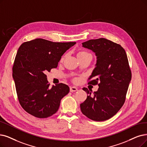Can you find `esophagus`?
<instances>
[{
	"label": "esophagus",
	"mask_w": 147,
	"mask_h": 147,
	"mask_svg": "<svg viewBox=\"0 0 147 147\" xmlns=\"http://www.w3.org/2000/svg\"><path fill=\"white\" fill-rule=\"evenodd\" d=\"M77 90H78L77 87H75V86H73V87H70V91L71 92H75V91H77Z\"/></svg>",
	"instance_id": "34e87169"
}]
</instances>
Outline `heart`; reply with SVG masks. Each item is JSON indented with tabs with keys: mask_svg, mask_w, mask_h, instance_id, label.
Returning a JSON list of instances; mask_svg holds the SVG:
<instances>
[{
	"mask_svg": "<svg viewBox=\"0 0 147 147\" xmlns=\"http://www.w3.org/2000/svg\"><path fill=\"white\" fill-rule=\"evenodd\" d=\"M89 56L92 57V55L90 53H89V52H87L84 51H80L77 53V57H78L79 60L80 59H83V58H86V57H89ZM64 57H65L64 56L62 57L61 61H63L64 59Z\"/></svg>",
	"mask_w": 147,
	"mask_h": 147,
	"instance_id": "obj_1",
	"label": "heart"
}]
</instances>
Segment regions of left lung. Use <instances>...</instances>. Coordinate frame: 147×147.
I'll return each mask as SVG.
<instances>
[{"label":"left lung","instance_id":"1","mask_svg":"<svg viewBox=\"0 0 147 147\" xmlns=\"http://www.w3.org/2000/svg\"><path fill=\"white\" fill-rule=\"evenodd\" d=\"M96 56V63L88 84L99 86L96 92L84 87L87 96L80 104L81 112L88 118L103 121L121 109L131 79L126 52L122 47L106 38L89 40L82 43Z\"/></svg>","mask_w":147,"mask_h":147}]
</instances>
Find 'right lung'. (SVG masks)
Segmentation results:
<instances>
[{
    "mask_svg": "<svg viewBox=\"0 0 147 147\" xmlns=\"http://www.w3.org/2000/svg\"><path fill=\"white\" fill-rule=\"evenodd\" d=\"M75 43L36 38L19 47L13 77L19 101L26 112L36 118H46L58 111L69 87L60 83L50 88L46 73L57 67L61 56Z\"/></svg>",
    "mask_w": 147,
    "mask_h": 147,
    "instance_id": "add662e5",
    "label": "right lung"
}]
</instances>
